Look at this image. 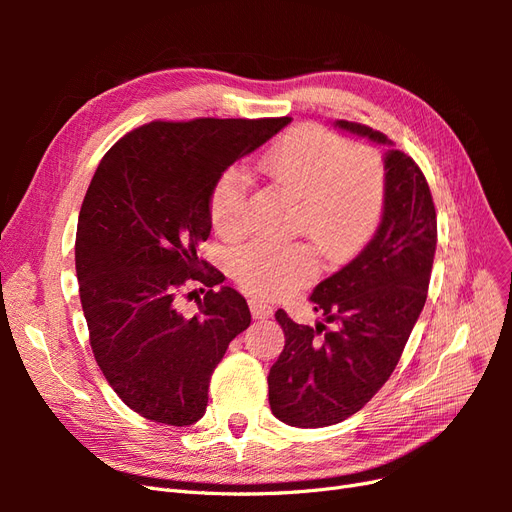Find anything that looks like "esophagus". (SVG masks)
Masks as SVG:
<instances>
[{"mask_svg":"<svg viewBox=\"0 0 512 512\" xmlns=\"http://www.w3.org/2000/svg\"><path fill=\"white\" fill-rule=\"evenodd\" d=\"M250 309H252V316L256 318V320H265V318H269L271 314H273V309H271V305H267V303H262V301H250Z\"/></svg>","mask_w":512,"mask_h":512,"instance_id":"esophagus-1","label":"esophagus"}]
</instances>
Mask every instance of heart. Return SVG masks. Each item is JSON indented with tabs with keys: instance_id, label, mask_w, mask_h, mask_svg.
I'll list each match as a JSON object with an SVG mask.
<instances>
[{
	"instance_id": "obj_1",
	"label": "heart",
	"mask_w": 512,
	"mask_h": 512,
	"mask_svg": "<svg viewBox=\"0 0 512 512\" xmlns=\"http://www.w3.org/2000/svg\"><path fill=\"white\" fill-rule=\"evenodd\" d=\"M262 168L269 179L299 196L297 228L333 256L352 252L378 228L386 198L384 160L371 145L348 143L316 123H303L277 141ZM252 181L241 166L224 168L209 196L213 228L239 237L250 228ZM316 260L305 243L258 241L232 258V273L254 292L271 299L301 286L314 273Z\"/></svg>"
}]
</instances>
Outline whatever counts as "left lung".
<instances>
[{
	"mask_svg": "<svg viewBox=\"0 0 512 512\" xmlns=\"http://www.w3.org/2000/svg\"><path fill=\"white\" fill-rule=\"evenodd\" d=\"M339 128L391 145L382 132L339 119ZM386 198L376 235L312 301L327 324H297L284 309L286 346L269 371L271 412L290 427L346 421L391 378L427 301L438 241L436 207L418 164L397 149L384 158Z\"/></svg>",
	"mask_w": 512,
	"mask_h": 512,
	"instance_id": "8db88e82",
	"label": "left lung"
}]
</instances>
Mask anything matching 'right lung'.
Wrapping results in <instances>:
<instances>
[{
  "instance_id": "1",
  "label": "right lung",
  "mask_w": 512,
  "mask_h": 512,
  "mask_svg": "<svg viewBox=\"0 0 512 512\" xmlns=\"http://www.w3.org/2000/svg\"><path fill=\"white\" fill-rule=\"evenodd\" d=\"M288 123L151 121L119 138L89 183L74 252L89 344L119 399L149 421L203 418L213 369L250 327L245 299L213 290L224 275L196 250L211 232L215 179ZM194 281L210 290L183 317L178 297Z\"/></svg>"
}]
</instances>
